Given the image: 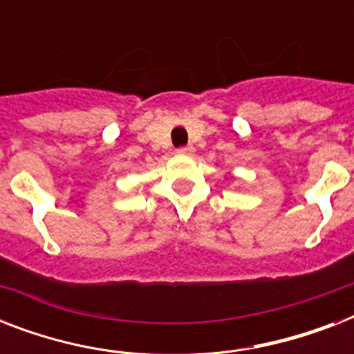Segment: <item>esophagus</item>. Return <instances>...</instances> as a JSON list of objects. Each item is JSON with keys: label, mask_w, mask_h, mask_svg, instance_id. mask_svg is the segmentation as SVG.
I'll use <instances>...</instances> for the list:
<instances>
[{"label": "esophagus", "mask_w": 354, "mask_h": 354, "mask_svg": "<svg viewBox=\"0 0 354 354\" xmlns=\"http://www.w3.org/2000/svg\"><path fill=\"white\" fill-rule=\"evenodd\" d=\"M193 152H194L193 145H187V147H182V149H178V154H182V156H191Z\"/></svg>", "instance_id": "esophagus-1"}]
</instances>
